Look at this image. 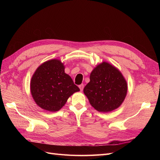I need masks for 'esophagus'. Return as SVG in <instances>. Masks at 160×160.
I'll list each match as a JSON object with an SVG mask.
<instances>
[{"label":"esophagus","instance_id":"1","mask_svg":"<svg viewBox=\"0 0 160 160\" xmlns=\"http://www.w3.org/2000/svg\"><path fill=\"white\" fill-rule=\"evenodd\" d=\"M79 88L80 90L82 91L83 90V88H84V85H83V84H81V85H80L79 86Z\"/></svg>","mask_w":160,"mask_h":160}]
</instances>
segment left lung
I'll list each match as a JSON object with an SVG mask.
<instances>
[{"label":"left lung","instance_id":"left-lung-1","mask_svg":"<svg viewBox=\"0 0 160 160\" xmlns=\"http://www.w3.org/2000/svg\"><path fill=\"white\" fill-rule=\"evenodd\" d=\"M128 85L121 72L108 62L97 66L83 89L90 104L100 112L119 108L127 94Z\"/></svg>","mask_w":160,"mask_h":160}]
</instances>
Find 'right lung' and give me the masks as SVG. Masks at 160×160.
<instances>
[{"mask_svg": "<svg viewBox=\"0 0 160 160\" xmlns=\"http://www.w3.org/2000/svg\"><path fill=\"white\" fill-rule=\"evenodd\" d=\"M64 69L59 60L52 59L38 67L32 75L31 92L36 103L42 109L59 111L72 94L80 91Z\"/></svg>", "mask_w": 160, "mask_h": 160, "instance_id": "obj_1", "label": "right lung"}]
</instances>
